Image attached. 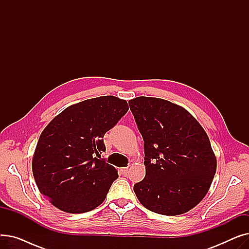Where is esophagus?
Here are the masks:
<instances>
[{
  "instance_id": "esophagus-1",
  "label": "esophagus",
  "mask_w": 249,
  "mask_h": 249,
  "mask_svg": "<svg viewBox=\"0 0 249 249\" xmlns=\"http://www.w3.org/2000/svg\"><path fill=\"white\" fill-rule=\"evenodd\" d=\"M121 173H122L123 175H127V173H128V167H122V168H121Z\"/></svg>"
}]
</instances>
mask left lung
<instances>
[{"label": "left lung", "instance_id": "obj_1", "mask_svg": "<svg viewBox=\"0 0 249 249\" xmlns=\"http://www.w3.org/2000/svg\"><path fill=\"white\" fill-rule=\"evenodd\" d=\"M144 140L145 178L134 185L139 202L166 216L187 213L206 196L217 160L204 128L185 108L169 101H129Z\"/></svg>", "mask_w": 249, "mask_h": 249}]
</instances>
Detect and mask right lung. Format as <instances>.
<instances>
[{
	"label": "right lung",
	"instance_id": "add662e5",
	"mask_svg": "<svg viewBox=\"0 0 249 249\" xmlns=\"http://www.w3.org/2000/svg\"><path fill=\"white\" fill-rule=\"evenodd\" d=\"M114 96L89 99L64 109L44 128L32 172L39 192L59 210L78 214L106 199L117 169L104 160L103 137L128 111Z\"/></svg>",
	"mask_w": 249,
	"mask_h": 249
}]
</instances>
